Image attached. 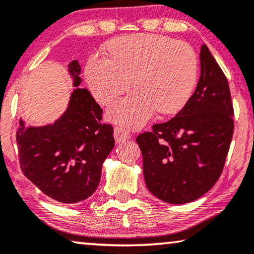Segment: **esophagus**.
<instances>
[{"instance_id": "1", "label": "esophagus", "mask_w": 254, "mask_h": 254, "mask_svg": "<svg viewBox=\"0 0 254 254\" xmlns=\"http://www.w3.org/2000/svg\"><path fill=\"white\" fill-rule=\"evenodd\" d=\"M130 136H131V134L129 133V130L126 129V128H124V127L114 128V138H116V141L118 142V143L128 140V138H130Z\"/></svg>"}]
</instances>
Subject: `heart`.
<instances>
[{"mask_svg": "<svg viewBox=\"0 0 254 254\" xmlns=\"http://www.w3.org/2000/svg\"><path fill=\"white\" fill-rule=\"evenodd\" d=\"M109 57L92 54L85 65V78L100 104H110L129 89L134 92L117 100L107 119L137 128L159 111L179 112L192 97L199 75L196 53L189 44L158 34H133L114 40Z\"/></svg>", "mask_w": 254, "mask_h": 254, "instance_id": "1", "label": "heart"}]
</instances>
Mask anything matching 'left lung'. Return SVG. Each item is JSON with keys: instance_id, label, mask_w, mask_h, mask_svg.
Instances as JSON below:
<instances>
[{"instance_id": "8db88e82", "label": "left lung", "mask_w": 254, "mask_h": 254, "mask_svg": "<svg viewBox=\"0 0 254 254\" xmlns=\"http://www.w3.org/2000/svg\"><path fill=\"white\" fill-rule=\"evenodd\" d=\"M201 74L186 105L164 124L136 137L143 157L145 185L172 204L199 199L223 170L234 134V107L228 79L206 45Z\"/></svg>"}]
</instances>
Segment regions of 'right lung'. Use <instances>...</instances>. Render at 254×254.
I'll use <instances>...</instances> for the list:
<instances>
[{"instance_id":"1","label":"right lung","mask_w":254,"mask_h":254,"mask_svg":"<svg viewBox=\"0 0 254 254\" xmlns=\"http://www.w3.org/2000/svg\"><path fill=\"white\" fill-rule=\"evenodd\" d=\"M77 60L68 64L74 90L54 123L25 126L16 138L20 169L41 192L61 203L81 202L99 185L102 166L114 148L113 127L100 125L103 110L84 88Z\"/></svg>"}]
</instances>
